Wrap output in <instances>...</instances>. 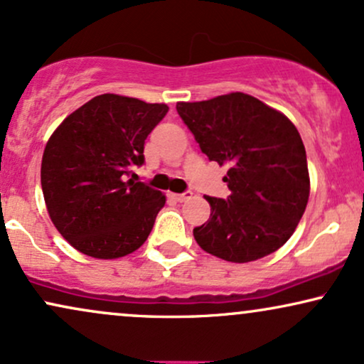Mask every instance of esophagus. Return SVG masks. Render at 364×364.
Masks as SVG:
<instances>
[{
  "mask_svg": "<svg viewBox=\"0 0 364 364\" xmlns=\"http://www.w3.org/2000/svg\"><path fill=\"white\" fill-rule=\"evenodd\" d=\"M192 197V192H182V194H172V199H175L177 200V203H183V200H187V199H191Z\"/></svg>",
  "mask_w": 364,
  "mask_h": 364,
  "instance_id": "1",
  "label": "esophagus"
}]
</instances>
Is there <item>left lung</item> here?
Returning <instances> with one entry per match:
<instances>
[{
    "label": "left lung",
    "instance_id": "8db88e82",
    "mask_svg": "<svg viewBox=\"0 0 364 364\" xmlns=\"http://www.w3.org/2000/svg\"><path fill=\"white\" fill-rule=\"evenodd\" d=\"M203 154L228 165L231 196H204L210 216L194 228L197 245L232 263L259 259L284 246L307 208L306 146L284 113L245 92L177 102Z\"/></svg>",
    "mask_w": 364,
    "mask_h": 364
}]
</instances>
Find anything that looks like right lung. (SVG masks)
<instances>
[{"label":"right lung","instance_id":"1","mask_svg":"<svg viewBox=\"0 0 364 364\" xmlns=\"http://www.w3.org/2000/svg\"><path fill=\"white\" fill-rule=\"evenodd\" d=\"M167 111V105L101 94L48 138L40 170L45 205L80 253L121 258L146 241L165 196L128 175L145 161L146 136Z\"/></svg>","mask_w":364,"mask_h":364}]
</instances>
